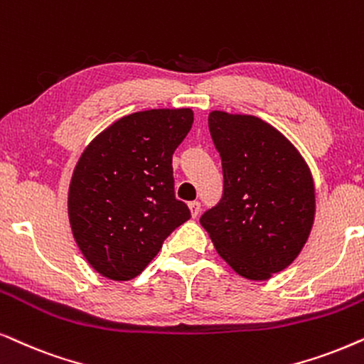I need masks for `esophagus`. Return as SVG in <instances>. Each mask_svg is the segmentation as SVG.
<instances>
[{
	"instance_id": "1",
	"label": "esophagus",
	"mask_w": 364,
	"mask_h": 364,
	"mask_svg": "<svg viewBox=\"0 0 364 364\" xmlns=\"http://www.w3.org/2000/svg\"><path fill=\"white\" fill-rule=\"evenodd\" d=\"M188 208H190V213L193 218H196L198 215H200V210H201V205L198 201H191L188 203Z\"/></svg>"
}]
</instances>
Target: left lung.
Instances as JSON below:
<instances>
[{
    "instance_id": "1",
    "label": "left lung",
    "mask_w": 364,
    "mask_h": 364,
    "mask_svg": "<svg viewBox=\"0 0 364 364\" xmlns=\"http://www.w3.org/2000/svg\"><path fill=\"white\" fill-rule=\"evenodd\" d=\"M208 126L225 188L201 226L240 276L269 279L309 238L316 211L311 169L283 133L256 116L211 111Z\"/></svg>"
}]
</instances>
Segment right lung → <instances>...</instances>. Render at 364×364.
<instances>
[{"mask_svg": "<svg viewBox=\"0 0 364 364\" xmlns=\"http://www.w3.org/2000/svg\"><path fill=\"white\" fill-rule=\"evenodd\" d=\"M191 124L190 108L138 111L116 119L81 153L68 216L77 248L105 278L138 276L190 220L174 198L171 161Z\"/></svg>", "mask_w": 364, "mask_h": 364, "instance_id": "right-lung-1", "label": "right lung"}]
</instances>
